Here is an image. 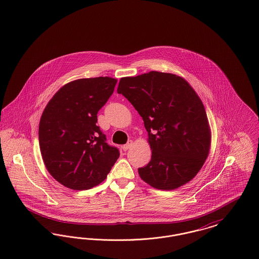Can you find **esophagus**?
I'll return each mask as SVG.
<instances>
[{
    "mask_svg": "<svg viewBox=\"0 0 259 259\" xmlns=\"http://www.w3.org/2000/svg\"><path fill=\"white\" fill-rule=\"evenodd\" d=\"M132 145H133V142L130 140V141L127 142L126 145H124L123 147H122V149H123L124 151H126V150H128L129 148L132 147Z\"/></svg>",
    "mask_w": 259,
    "mask_h": 259,
    "instance_id": "1",
    "label": "esophagus"
}]
</instances>
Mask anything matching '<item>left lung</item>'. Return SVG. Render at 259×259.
Listing matches in <instances>:
<instances>
[{
	"mask_svg": "<svg viewBox=\"0 0 259 259\" xmlns=\"http://www.w3.org/2000/svg\"><path fill=\"white\" fill-rule=\"evenodd\" d=\"M122 94L143 117L151 148L141 179L162 190L190 182L209 155L210 129L204 105L185 78L151 71L122 77Z\"/></svg>",
	"mask_w": 259,
	"mask_h": 259,
	"instance_id": "obj_1",
	"label": "left lung"
}]
</instances>
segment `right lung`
<instances>
[{
    "instance_id": "obj_1",
    "label": "right lung",
    "mask_w": 259,
    "mask_h": 259,
    "mask_svg": "<svg viewBox=\"0 0 259 259\" xmlns=\"http://www.w3.org/2000/svg\"><path fill=\"white\" fill-rule=\"evenodd\" d=\"M117 79L80 78L61 87L41 114L39 149L50 175L61 185L85 190L101 184L119 157L96 125L97 113Z\"/></svg>"
}]
</instances>
